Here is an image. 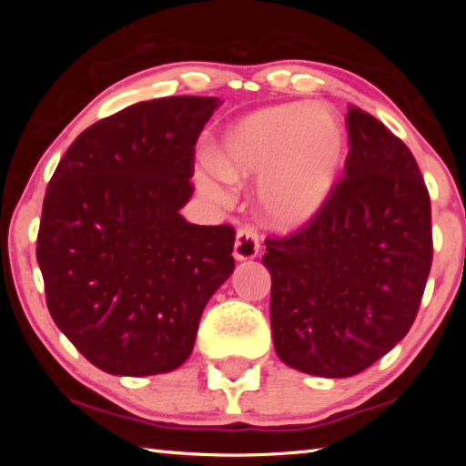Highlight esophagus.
Wrapping results in <instances>:
<instances>
[{
  "mask_svg": "<svg viewBox=\"0 0 466 466\" xmlns=\"http://www.w3.org/2000/svg\"><path fill=\"white\" fill-rule=\"evenodd\" d=\"M258 248H261V238H258V232L250 224H244L238 234H236L234 240V257L238 261H250L258 255Z\"/></svg>",
  "mask_w": 466,
  "mask_h": 466,
  "instance_id": "34e87169",
  "label": "esophagus"
}]
</instances>
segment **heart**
I'll list each match as a JSON object with an SVG mask.
<instances>
[{
  "label": "heart",
  "instance_id": "obj_1",
  "mask_svg": "<svg viewBox=\"0 0 466 466\" xmlns=\"http://www.w3.org/2000/svg\"><path fill=\"white\" fill-rule=\"evenodd\" d=\"M345 157V131L325 106L289 105L258 110L232 125L197 172V183L224 197V180L261 177L257 203L275 228L304 226L329 201Z\"/></svg>",
  "mask_w": 466,
  "mask_h": 466
}]
</instances>
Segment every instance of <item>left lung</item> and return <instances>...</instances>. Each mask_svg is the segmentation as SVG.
<instances>
[{"mask_svg": "<svg viewBox=\"0 0 466 466\" xmlns=\"http://www.w3.org/2000/svg\"><path fill=\"white\" fill-rule=\"evenodd\" d=\"M350 154L317 216L265 240L273 345L283 364L325 378L364 372L403 339L431 269V205L403 141L358 106Z\"/></svg>", "mask_w": 466, "mask_h": 466, "instance_id": "left-lung-1", "label": "left lung"}]
</instances>
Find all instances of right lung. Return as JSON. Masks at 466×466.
Wrapping results in <instances>:
<instances>
[{
	"label": "right lung",
	"instance_id": "1",
	"mask_svg": "<svg viewBox=\"0 0 466 466\" xmlns=\"http://www.w3.org/2000/svg\"><path fill=\"white\" fill-rule=\"evenodd\" d=\"M214 96H168L94 123L43 201L36 261L49 312L115 376L164 374L191 356L209 298L234 271L232 226L180 216Z\"/></svg>",
	"mask_w": 466,
	"mask_h": 466
}]
</instances>
